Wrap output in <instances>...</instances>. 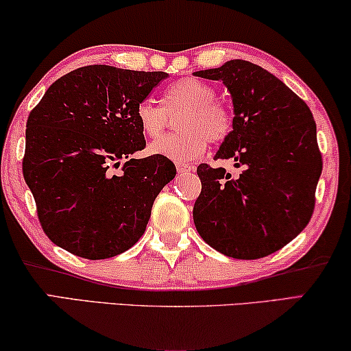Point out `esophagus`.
<instances>
[{"label":"esophagus","instance_id":"obj_1","mask_svg":"<svg viewBox=\"0 0 351 351\" xmlns=\"http://www.w3.org/2000/svg\"><path fill=\"white\" fill-rule=\"evenodd\" d=\"M176 169H177V172H179V174H190V172L193 171V166L184 165V162H177Z\"/></svg>","mask_w":351,"mask_h":351}]
</instances>
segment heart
<instances>
[{"mask_svg": "<svg viewBox=\"0 0 351 351\" xmlns=\"http://www.w3.org/2000/svg\"><path fill=\"white\" fill-rule=\"evenodd\" d=\"M217 89L208 81L185 76L167 86L165 107L150 99L136 107V121L148 138L160 137L167 124V113L180 112L177 128L182 132L165 136L148 145L150 155L176 162H189L203 155L208 142H222L233 129V113L227 104L215 99Z\"/></svg>", "mask_w": 351, "mask_h": 351, "instance_id": "heart-1", "label": "heart"}]
</instances>
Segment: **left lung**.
Instances as JSON below:
<instances>
[{
    "label": "left lung",
    "instance_id": "left-lung-1",
    "mask_svg": "<svg viewBox=\"0 0 351 351\" xmlns=\"http://www.w3.org/2000/svg\"><path fill=\"white\" fill-rule=\"evenodd\" d=\"M196 76L222 81L232 94L233 131L215 160H233L239 177L199 165L193 220L215 251L254 261L280 251L315 209L323 158L308 105L275 75L247 60H228Z\"/></svg>",
    "mask_w": 351,
    "mask_h": 351
}]
</instances>
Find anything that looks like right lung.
<instances>
[{"mask_svg": "<svg viewBox=\"0 0 351 351\" xmlns=\"http://www.w3.org/2000/svg\"><path fill=\"white\" fill-rule=\"evenodd\" d=\"M165 78V71L81 66L52 83L28 114L23 179L57 246L100 261L128 251L145 232L176 166L158 155L132 158L145 148L136 107ZM121 159L128 161L114 175Z\"/></svg>", "mask_w": 351, "mask_h": 351, "instance_id": "obj_1", "label": "right lung"}]
</instances>
